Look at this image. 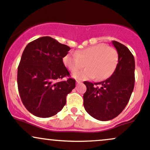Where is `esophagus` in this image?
I'll use <instances>...</instances> for the list:
<instances>
[{"instance_id":"34e87169","label":"esophagus","mask_w":150,"mask_h":150,"mask_svg":"<svg viewBox=\"0 0 150 150\" xmlns=\"http://www.w3.org/2000/svg\"><path fill=\"white\" fill-rule=\"evenodd\" d=\"M76 83H77V85H78V84L81 83V81H80V80H76Z\"/></svg>"}]
</instances>
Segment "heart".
Here are the masks:
<instances>
[{"instance_id": "heart-1", "label": "heart", "mask_w": 150, "mask_h": 150, "mask_svg": "<svg viewBox=\"0 0 150 150\" xmlns=\"http://www.w3.org/2000/svg\"><path fill=\"white\" fill-rule=\"evenodd\" d=\"M62 62L70 72H76L85 64L88 67L72 74L73 78L88 80L97 77L98 80H103L110 78L115 72L118 63V53L106 44H97L69 52L62 58Z\"/></svg>"}]
</instances>
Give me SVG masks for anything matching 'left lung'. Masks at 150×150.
I'll return each instance as SVG.
<instances>
[{"mask_svg": "<svg viewBox=\"0 0 150 150\" xmlns=\"http://www.w3.org/2000/svg\"><path fill=\"white\" fill-rule=\"evenodd\" d=\"M118 53V63L112 75L98 83L84 82L87 90L83 105L89 115L100 121H108L125 109L134 86V58L125 45L112 41ZM95 84H99V87Z\"/></svg>", "mask_w": 150, "mask_h": 150, "instance_id": "obj_1", "label": "left lung"}]
</instances>
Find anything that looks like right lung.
Segmentation results:
<instances>
[{"mask_svg": "<svg viewBox=\"0 0 150 150\" xmlns=\"http://www.w3.org/2000/svg\"><path fill=\"white\" fill-rule=\"evenodd\" d=\"M70 47L45 36L26 45L18 68V88L24 106L38 117L56 115L66 104V96L75 87L62 58Z\"/></svg>", "mask_w": 150, "mask_h": 150, "instance_id": "1", "label": "right lung"}]
</instances>
